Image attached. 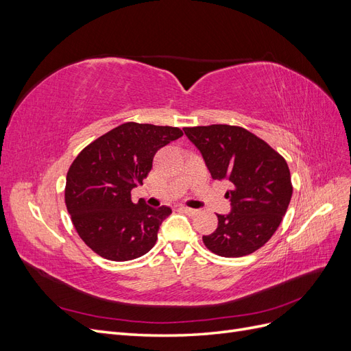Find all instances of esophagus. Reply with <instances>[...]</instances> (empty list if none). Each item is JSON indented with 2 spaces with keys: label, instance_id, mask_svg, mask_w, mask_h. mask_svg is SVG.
Masks as SVG:
<instances>
[{
  "label": "esophagus",
  "instance_id": "esophagus-1",
  "mask_svg": "<svg viewBox=\"0 0 351 351\" xmlns=\"http://www.w3.org/2000/svg\"><path fill=\"white\" fill-rule=\"evenodd\" d=\"M180 209H182V210L184 212V214H187V215H190V217H195V215H197V214H199V210H197V209H193V208L182 206Z\"/></svg>",
  "mask_w": 351,
  "mask_h": 351
}]
</instances>
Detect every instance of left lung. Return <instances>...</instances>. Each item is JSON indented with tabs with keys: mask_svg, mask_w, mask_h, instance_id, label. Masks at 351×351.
<instances>
[{
	"mask_svg": "<svg viewBox=\"0 0 351 351\" xmlns=\"http://www.w3.org/2000/svg\"><path fill=\"white\" fill-rule=\"evenodd\" d=\"M205 159L214 180H228V215H217L218 227L204 236L218 256L240 258L261 249L280 227L293 186L285 159L256 134L239 125L184 127Z\"/></svg>",
	"mask_w": 351,
	"mask_h": 351,
	"instance_id": "obj_1",
	"label": "left lung"
}]
</instances>
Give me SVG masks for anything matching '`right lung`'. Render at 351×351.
I'll return each mask as SVG.
<instances>
[{
  "label": "right lung",
  "instance_id": "add662e5",
  "mask_svg": "<svg viewBox=\"0 0 351 351\" xmlns=\"http://www.w3.org/2000/svg\"><path fill=\"white\" fill-rule=\"evenodd\" d=\"M183 136L178 127L124 123L89 143L67 171L64 200L80 239L99 256L133 261L156 243L171 214L167 206L133 204L132 189L143 184L154 155Z\"/></svg>",
  "mask_w": 351,
  "mask_h": 351
}]
</instances>
